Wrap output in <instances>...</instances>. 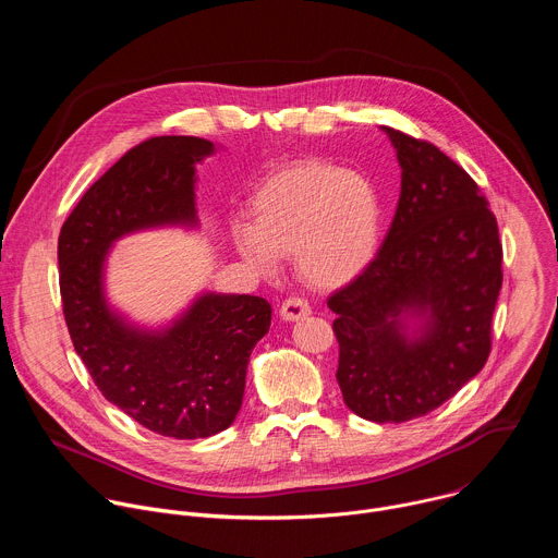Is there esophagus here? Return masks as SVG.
I'll return each mask as SVG.
<instances>
[{"label":"esophagus","instance_id":"1","mask_svg":"<svg viewBox=\"0 0 558 558\" xmlns=\"http://www.w3.org/2000/svg\"><path fill=\"white\" fill-rule=\"evenodd\" d=\"M308 313H311V306L302 298H289L280 306V317L287 323H298V320H302V317H306Z\"/></svg>","mask_w":558,"mask_h":558}]
</instances>
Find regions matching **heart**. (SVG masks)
I'll return each instance as SVG.
<instances>
[{
    "mask_svg": "<svg viewBox=\"0 0 558 558\" xmlns=\"http://www.w3.org/2000/svg\"><path fill=\"white\" fill-rule=\"evenodd\" d=\"M252 220H233V252L260 276L293 256L313 289L336 291L375 258L384 205L375 183L329 161H304L271 174L252 198Z\"/></svg>",
    "mask_w": 558,
    "mask_h": 558,
    "instance_id": "1",
    "label": "heart"
}]
</instances>
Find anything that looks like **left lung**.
Segmentation results:
<instances>
[{"label":"left lung","mask_w":558,"mask_h":558,"mask_svg":"<svg viewBox=\"0 0 558 558\" xmlns=\"http://www.w3.org/2000/svg\"><path fill=\"white\" fill-rule=\"evenodd\" d=\"M402 168L373 263L329 298L344 404L377 424L441 407L480 373L501 291L497 218L439 147L381 125Z\"/></svg>","instance_id":"left-lung-1"}]
</instances>
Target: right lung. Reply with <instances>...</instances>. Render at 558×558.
<instances>
[{
	"instance_id": "right-lung-1",
	"label": "right lung",
	"mask_w": 558,
	"mask_h": 558,
	"mask_svg": "<svg viewBox=\"0 0 558 558\" xmlns=\"http://www.w3.org/2000/svg\"><path fill=\"white\" fill-rule=\"evenodd\" d=\"M218 145L156 136L132 147L84 194L59 233V287L74 351L108 402L151 433L211 437L243 404L247 364L267 336L271 304L201 291L177 317L138 325L106 289L108 256L147 229H196V166Z\"/></svg>"
}]
</instances>
